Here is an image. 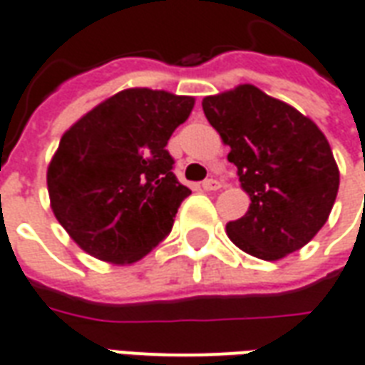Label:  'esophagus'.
<instances>
[{
	"label": "esophagus",
	"instance_id": "obj_1",
	"mask_svg": "<svg viewBox=\"0 0 365 365\" xmlns=\"http://www.w3.org/2000/svg\"><path fill=\"white\" fill-rule=\"evenodd\" d=\"M204 190H220L222 188V182L216 180V178H208V180H204L202 182Z\"/></svg>",
	"mask_w": 365,
	"mask_h": 365
}]
</instances>
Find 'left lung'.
Wrapping results in <instances>:
<instances>
[{"mask_svg": "<svg viewBox=\"0 0 365 365\" xmlns=\"http://www.w3.org/2000/svg\"><path fill=\"white\" fill-rule=\"evenodd\" d=\"M206 120L230 147L250 208L226 234L242 252L277 261L327 224L340 170L319 125L253 84L206 96Z\"/></svg>", "mask_w": 365, "mask_h": 365, "instance_id": "obj_1", "label": "left lung"}]
</instances>
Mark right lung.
<instances>
[{
	"mask_svg": "<svg viewBox=\"0 0 365 365\" xmlns=\"http://www.w3.org/2000/svg\"><path fill=\"white\" fill-rule=\"evenodd\" d=\"M192 108V96L128 88L64 131L46 188L54 218L80 250L131 265L169 234L190 190L165 147Z\"/></svg>",
	"mask_w": 365,
	"mask_h": 365,
	"instance_id": "obj_1",
	"label": "right lung"
}]
</instances>
